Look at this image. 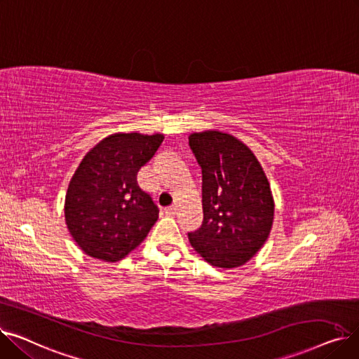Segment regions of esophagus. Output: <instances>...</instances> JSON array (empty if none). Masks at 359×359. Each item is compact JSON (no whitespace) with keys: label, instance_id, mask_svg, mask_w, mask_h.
Wrapping results in <instances>:
<instances>
[{"label":"esophagus","instance_id":"1","mask_svg":"<svg viewBox=\"0 0 359 359\" xmlns=\"http://www.w3.org/2000/svg\"><path fill=\"white\" fill-rule=\"evenodd\" d=\"M164 212H165L167 215H175V214L177 212V205L175 203V205H172V206H167V208L164 210Z\"/></svg>","mask_w":359,"mask_h":359}]
</instances>
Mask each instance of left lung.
<instances>
[{"label": "left lung", "instance_id": "8db88e82", "mask_svg": "<svg viewBox=\"0 0 359 359\" xmlns=\"http://www.w3.org/2000/svg\"><path fill=\"white\" fill-rule=\"evenodd\" d=\"M202 170V225L187 233L192 248L211 265L236 268L265 244L273 222L269 182L255 154L219 130L189 137Z\"/></svg>", "mask_w": 359, "mask_h": 359}]
</instances>
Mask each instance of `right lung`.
<instances>
[{"label":"right lung","mask_w":359,"mask_h":359,"mask_svg":"<svg viewBox=\"0 0 359 359\" xmlns=\"http://www.w3.org/2000/svg\"><path fill=\"white\" fill-rule=\"evenodd\" d=\"M161 134H113L91 148L69 182L67 227L91 257L118 262L144 241L158 206L137 175L161 145Z\"/></svg>","instance_id":"1"}]
</instances>
